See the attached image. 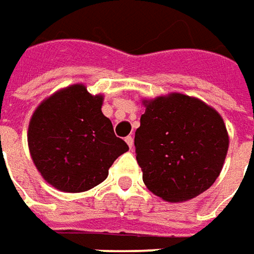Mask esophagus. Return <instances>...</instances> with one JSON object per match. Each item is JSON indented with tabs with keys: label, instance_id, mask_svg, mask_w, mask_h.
<instances>
[{
	"label": "esophagus",
	"instance_id": "esophagus-1",
	"mask_svg": "<svg viewBox=\"0 0 254 254\" xmlns=\"http://www.w3.org/2000/svg\"><path fill=\"white\" fill-rule=\"evenodd\" d=\"M125 142H127V146H129L130 149H133V136H127V137H125Z\"/></svg>",
	"mask_w": 254,
	"mask_h": 254
}]
</instances>
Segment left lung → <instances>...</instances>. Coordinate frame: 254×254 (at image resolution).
<instances>
[{
	"label": "left lung",
	"instance_id": "1",
	"mask_svg": "<svg viewBox=\"0 0 254 254\" xmlns=\"http://www.w3.org/2000/svg\"><path fill=\"white\" fill-rule=\"evenodd\" d=\"M143 104L135 147L146 187L169 202L188 201L206 191L228 153L222 117L205 102L179 92Z\"/></svg>",
	"mask_w": 254,
	"mask_h": 254
}]
</instances>
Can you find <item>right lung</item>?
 Listing matches in <instances>:
<instances>
[{
	"label": "right lung",
	"instance_id": "right-lung-1",
	"mask_svg": "<svg viewBox=\"0 0 254 254\" xmlns=\"http://www.w3.org/2000/svg\"><path fill=\"white\" fill-rule=\"evenodd\" d=\"M102 95L83 84L55 92L32 115L28 144L42 177L64 192H83L108 176L112 163L129 150L101 111Z\"/></svg>",
	"mask_w": 254,
	"mask_h": 254
}]
</instances>
